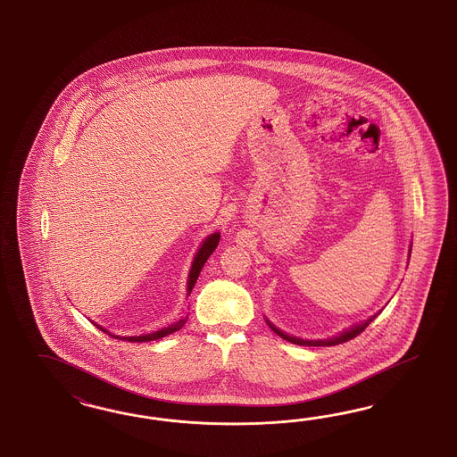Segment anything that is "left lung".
<instances>
[{"instance_id": "1", "label": "left lung", "mask_w": 457, "mask_h": 457, "mask_svg": "<svg viewBox=\"0 0 457 457\" xmlns=\"http://www.w3.org/2000/svg\"><path fill=\"white\" fill-rule=\"evenodd\" d=\"M380 313V312H378ZM378 313H375L374 317H370L369 320H365L363 323H360V325H355V327H352L350 330H346V332L340 333V335H337V337H333V338H327V340H303V338H296V337H290V335H287V333L279 332L278 328H275L270 321H268V325H270V328L273 330V332L279 335L281 338H285V340H288L291 344H296V345H306V346H332L338 345V344H345L348 340H352V338H355L357 335L363 332L372 321H374L375 317L378 315Z\"/></svg>"}]
</instances>
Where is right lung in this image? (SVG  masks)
Masks as SVG:
<instances>
[{
	"label": "right lung",
	"instance_id": "1",
	"mask_svg": "<svg viewBox=\"0 0 457 457\" xmlns=\"http://www.w3.org/2000/svg\"><path fill=\"white\" fill-rule=\"evenodd\" d=\"M220 233H214V235L208 236L206 237V241L203 243V246L201 249L197 251V254H195V258H194L193 268H191V273H189V279H187V295L193 291L194 285H195V279L199 277V273H201V270H203V266L204 263L208 262L209 256L212 254V251L218 248V245H220ZM187 321V319H180L179 321H176V323H172L170 327H166V328H162V330H159V332L149 333V335H140V337H117V335H112V333L107 332L109 337L112 338H120V340H125V342H151V340H159V338H162V337H166V335H170V333L178 332L180 330L182 327H184V323ZM97 328H100L102 332H105V328H102L100 325H97Z\"/></svg>",
	"mask_w": 457,
	"mask_h": 457
}]
</instances>
